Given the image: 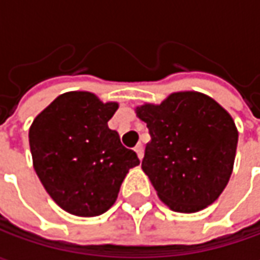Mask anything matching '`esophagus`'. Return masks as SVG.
Listing matches in <instances>:
<instances>
[{"instance_id": "34e87169", "label": "esophagus", "mask_w": 260, "mask_h": 260, "mask_svg": "<svg viewBox=\"0 0 260 260\" xmlns=\"http://www.w3.org/2000/svg\"><path fill=\"white\" fill-rule=\"evenodd\" d=\"M136 153H137V156H139V159L142 160L143 159V145L142 143H137V146L135 147Z\"/></svg>"}]
</instances>
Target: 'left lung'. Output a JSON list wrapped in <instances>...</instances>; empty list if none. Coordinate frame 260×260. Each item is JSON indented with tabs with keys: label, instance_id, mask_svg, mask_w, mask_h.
Here are the masks:
<instances>
[{
	"label": "left lung",
	"instance_id": "obj_1",
	"mask_svg": "<svg viewBox=\"0 0 260 260\" xmlns=\"http://www.w3.org/2000/svg\"><path fill=\"white\" fill-rule=\"evenodd\" d=\"M150 135L142 169L159 198L178 213L213 204L230 179L237 128L230 114L200 92H175L136 110Z\"/></svg>",
	"mask_w": 260,
	"mask_h": 260
}]
</instances>
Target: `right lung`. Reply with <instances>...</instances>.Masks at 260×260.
I'll use <instances>...</instances> for the list:
<instances>
[{
	"label": "right lung",
	"mask_w": 260,
	"mask_h": 260,
	"mask_svg": "<svg viewBox=\"0 0 260 260\" xmlns=\"http://www.w3.org/2000/svg\"><path fill=\"white\" fill-rule=\"evenodd\" d=\"M117 103L66 92L37 115L28 132L33 165L56 204L79 217L105 213L130 168L140 164L108 127Z\"/></svg>",
	"instance_id": "right-lung-1"
}]
</instances>
